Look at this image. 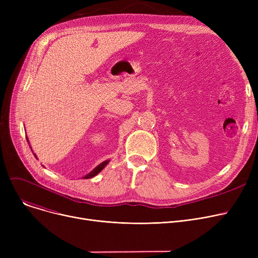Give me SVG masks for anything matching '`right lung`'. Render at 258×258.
Here are the masks:
<instances>
[{"mask_svg":"<svg viewBox=\"0 0 258 258\" xmlns=\"http://www.w3.org/2000/svg\"><path fill=\"white\" fill-rule=\"evenodd\" d=\"M27 141H28V140H27ZM34 155V154H33ZM34 157L36 158V156L34 155ZM108 163V160H106V161H104V162H102V163L101 164H99L97 167H95L90 173H88L87 175H85V177H84V179H90V178H93V177H95V175H96L97 173H99L105 166H106V164Z\"/></svg>","mask_w":258,"mask_h":258,"instance_id":"obj_1","label":"right lung"}]
</instances>
